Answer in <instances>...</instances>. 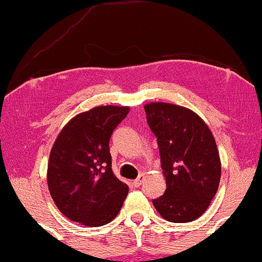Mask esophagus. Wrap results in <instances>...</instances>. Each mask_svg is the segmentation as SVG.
<instances>
[{"instance_id":"esophagus-1","label":"esophagus","mask_w":262,"mask_h":262,"mask_svg":"<svg viewBox=\"0 0 262 262\" xmlns=\"http://www.w3.org/2000/svg\"><path fill=\"white\" fill-rule=\"evenodd\" d=\"M143 180H144V175H139V176H138V179L134 180V181H133V186H134V187H139L141 183H143Z\"/></svg>"}]
</instances>
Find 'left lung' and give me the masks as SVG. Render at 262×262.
<instances>
[{"label": "left lung", "mask_w": 262, "mask_h": 262, "mask_svg": "<svg viewBox=\"0 0 262 262\" xmlns=\"http://www.w3.org/2000/svg\"><path fill=\"white\" fill-rule=\"evenodd\" d=\"M158 139L166 191L152 204L166 221L188 223L206 212L217 193L221 159L208 125L188 108L154 102L144 106Z\"/></svg>", "instance_id": "obj_1"}]
</instances>
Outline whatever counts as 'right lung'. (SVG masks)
I'll list each match as a JSON object with an SVG mask.
<instances>
[{
  "label": "right lung",
  "instance_id": "1",
  "mask_svg": "<svg viewBox=\"0 0 262 262\" xmlns=\"http://www.w3.org/2000/svg\"><path fill=\"white\" fill-rule=\"evenodd\" d=\"M129 107L100 106L74 117L54 143L48 187L65 217L87 227L110 223L129 187L112 171L110 139Z\"/></svg>",
  "mask_w": 262,
  "mask_h": 262
}]
</instances>
